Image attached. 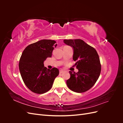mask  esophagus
<instances>
[{
    "instance_id": "34e87169",
    "label": "esophagus",
    "mask_w": 123,
    "mask_h": 123,
    "mask_svg": "<svg viewBox=\"0 0 123 123\" xmlns=\"http://www.w3.org/2000/svg\"><path fill=\"white\" fill-rule=\"evenodd\" d=\"M64 71H63V70H60V71H59V73H64Z\"/></svg>"
}]
</instances>
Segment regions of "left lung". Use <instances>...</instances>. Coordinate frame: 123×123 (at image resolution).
Returning <instances> with one entry per match:
<instances>
[{
  "label": "left lung",
  "mask_w": 123,
  "mask_h": 123,
  "mask_svg": "<svg viewBox=\"0 0 123 123\" xmlns=\"http://www.w3.org/2000/svg\"><path fill=\"white\" fill-rule=\"evenodd\" d=\"M64 42L73 49V59L79 72L69 71L70 78L67 80L68 88L74 92L82 93L91 88L101 71L99 56L94 48L80 39H65Z\"/></svg>",
  "instance_id": "1"
}]
</instances>
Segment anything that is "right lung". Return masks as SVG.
Returning <instances> with one entry per match:
<instances>
[{
	"instance_id": "right-lung-1",
	"label": "right lung",
	"mask_w": 123,
	"mask_h": 123,
	"mask_svg": "<svg viewBox=\"0 0 123 123\" xmlns=\"http://www.w3.org/2000/svg\"><path fill=\"white\" fill-rule=\"evenodd\" d=\"M55 40L43 39L29 44L24 50L19 60V69L25 84L33 92L43 94L50 90L59 74L56 68L48 69L43 62L51 57Z\"/></svg>"
}]
</instances>
